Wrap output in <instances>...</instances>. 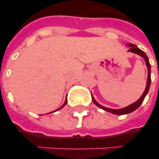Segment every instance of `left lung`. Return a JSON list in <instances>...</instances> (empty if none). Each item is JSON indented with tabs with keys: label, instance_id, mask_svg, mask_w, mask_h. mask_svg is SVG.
I'll return each mask as SVG.
<instances>
[{
	"label": "left lung",
	"instance_id": "8db88e82",
	"mask_svg": "<svg viewBox=\"0 0 159 159\" xmlns=\"http://www.w3.org/2000/svg\"><path fill=\"white\" fill-rule=\"evenodd\" d=\"M128 46L130 47V48L129 49V52H132V53H137V54L140 55L141 57H143L144 60H145V62H146V66L148 67V80H147V85H146V88H145V91L143 93V95L141 96V97L139 99L135 102L133 104L129 105L127 107H125V108H122V109H117V110H114V109H110V108H107V107H105V106H102L99 104V103H97V101L94 99V97H92V101L94 102L95 105H97L98 107H100L101 109L102 110H104V111H108V112H111L112 114H115V115H119V116H121V115H125V114H129V113H131V112H133L136 110V109H138L140 105L142 104V102H143V100L145 98L146 95L148 94V90H149V87H150V82H151V69H150V63H149V61H148V58L147 57V55L145 54V53L142 51L141 49L135 46L134 44H132V43H129Z\"/></svg>",
	"mask_w": 159,
	"mask_h": 159
}]
</instances>
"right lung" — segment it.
I'll return each mask as SVG.
<instances>
[{"instance_id":"right-lung-1","label":"right lung","mask_w":159,"mask_h":159,"mask_svg":"<svg viewBox=\"0 0 159 159\" xmlns=\"http://www.w3.org/2000/svg\"><path fill=\"white\" fill-rule=\"evenodd\" d=\"M67 99H66V101H65V102H64V104L62 105V106H61V107H60V108H58V109H57V110H56V111H58V110H60V109H61V108H62V107H63V106H65V105L67 104ZM53 112H54V111H53Z\"/></svg>"}]
</instances>
